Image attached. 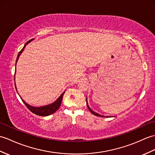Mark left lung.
Listing matches in <instances>:
<instances>
[{
  "label": "left lung",
  "mask_w": 155,
  "mask_h": 155,
  "mask_svg": "<svg viewBox=\"0 0 155 155\" xmlns=\"http://www.w3.org/2000/svg\"><path fill=\"white\" fill-rule=\"evenodd\" d=\"M86 104H87V107H88V110H90V111H91V112L92 114H94V115H95V116H99V117H104V116H101V115H100V114H97V113H96L95 111H92V110H91V107H89V106H88V102H87V99H86ZM107 117H108V116H107Z\"/></svg>",
  "instance_id": "obj_1"
}]
</instances>
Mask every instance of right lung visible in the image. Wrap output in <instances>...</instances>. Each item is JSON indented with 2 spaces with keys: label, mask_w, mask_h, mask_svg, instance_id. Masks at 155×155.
Segmentation results:
<instances>
[{
  "label": "right lung",
  "mask_w": 155,
  "mask_h": 155,
  "mask_svg": "<svg viewBox=\"0 0 155 155\" xmlns=\"http://www.w3.org/2000/svg\"><path fill=\"white\" fill-rule=\"evenodd\" d=\"M31 40H32V39H30V40H29L28 42H26V44H25V45L24 46V48L21 49V51L19 52L18 55V56H17V59H16V64L17 63L18 60V58H19V57L20 55V54L22 53V51H24L25 47H26V45L28 44V43H30ZM15 73H16V72H15ZM14 80H15V74H14ZM15 88H16V84H15ZM64 92H63L62 94H61V95L59 97V98L57 99L56 101H55L53 103H52L51 104H49V105L40 106V107L31 106L30 105H29V104H27L26 102H25L22 98H21V99L23 101V102L24 103L25 105L26 106V107L31 111L32 113H34V114H36V115H38V116H49V115H51L53 113H55V111L59 108V107L61 106V102H62L63 96L64 95Z\"/></svg>",
  "instance_id": "add662e5"
}]
</instances>
